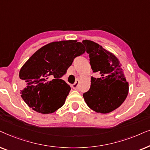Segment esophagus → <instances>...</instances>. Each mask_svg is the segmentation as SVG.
Wrapping results in <instances>:
<instances>
[{"instance_id": "34e87169", "label": "esophagus", "mask_w": 150, "mask_h": 150, "mask_svg": "<svg viewBox=\"0 0 150 150\" xmlns=\"http://www.w3.org/2000/svg\"><path fill=\"white\" fill-rule=\"evenodd\" d=\"M79 83V81L76 80V81H75V83H73V84L72 85V87H73V89H77V88H78Z\"/></svg>"}]
</instances>
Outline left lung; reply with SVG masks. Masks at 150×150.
<instances>
[{
	"label": "left lung",
	"instance_id": "1",
	"mask_svg": "<svg viewBox=\"0 0 150 150\" xmlns=\"http://www.w3.org/2000/svg\"><path fill=\"white\" fill-rule=\"evenodd\" d=\"M82 43L89 54L92 70L101 75L99 78L91 77V88L83 94V99L96 112L109 113L120 106L128 94L124 71L118 58L99 44L88 40Z\"/></svg>",
	"mask_w": 150,
	"mask_h": 150
}]
</instances>
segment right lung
Returning <instances> with one entry per match:
<instances>
[{
	"instance_id": "add662e5",
	"label": "right lung",
	"mask_w": 150,
	"mask_h": 150,
	"mask_svg": "<svg viewBox=\"0 0 150 150\" xmlns=\"http://www.w3.org/2000/svg\"><path fill=\"white\" fill-rule=\"evenodd\" d=\"M85 48L77 40L53 42L35 52L19 73L25 102L42 114L54 112L64 103L71 87L61 77Z\"/></svg>"
}]
</instances>
